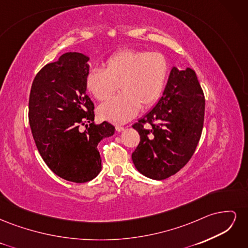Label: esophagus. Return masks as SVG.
<instances>
[{
	"mask_svg": "<svg viewBox=\"0 0 248 248\" xmlns=\"http://www.w3.org/2000/svg\"><path fill=\"white\" fill-rule=\"evenodd\" d=\"M125 128H124V127L123 126H120V125H117L116 126V130L118 131V132H121V131H123Z\"/></svg>",
	"mask_w": 248,
	"mask_h": 248,
	"instance_id": "1",
	"label": "esophagus"
}]
</instances>
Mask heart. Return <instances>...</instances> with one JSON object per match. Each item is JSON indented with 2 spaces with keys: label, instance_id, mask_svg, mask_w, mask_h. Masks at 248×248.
Listing matches in <instances>:
<instances>
[{
  "label": "heart",
  "instance_id": "1",
  "mask_svg": "<svg viewBox=\"0 0 248 248\" xmlns=\"http://www.w3.org/2000/svg\"><path fill=\"white\" fill-rule=\"evenodd\" d=\"M168 74V60L159 52L123 49L104 62L103 71H90L86 87L99 101L108 100L119 87L121 94L98 109L103 120L119 124L133 118L140 107L149 108L158 101Z\"/></svg>",
  "mask_w": 248,
  "mask_h": 248
}]
</instances>
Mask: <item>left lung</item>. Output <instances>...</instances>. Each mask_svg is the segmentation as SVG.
I'll return each instance as SVG.
<instances>
[{"label": "left lung", "instance_id": "1", "mask_svg": "<svg viewBox=\"0 0 248 248\" xmlns=\"http://www.w3.org/2000/svg\"><path fill=\"white\" fill-rule=\"evenodd\" d=\"M205 96L191 68L172 67L161 98L132 125L140 141L132 153L137 170L153 180H164L189 161L204 125ZM145 124L152 125L145 129Z\"/></svg>", "mask_w": 248, "mask_h": 248}]
</instances>
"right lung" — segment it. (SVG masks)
<instances>
[{"label": "right lung", "instance_id": "right-lung-1", "mask_svg": "<svg viewBox=\"0 0 248 248\" xmlns=\"http://www.w3.org/2000/svg\"><path fill=\"white\" fill-rule=\"evenodd\" d=\"M88 61L80 52H66L46 65L33 80L29 99V122L42 159L57 176L74 183L99 174L97 146L115 133L107 121L94 124V103L86 87Z\"/></svg>", "mask_w": 248, "mask_h": 248}]
</instances>
